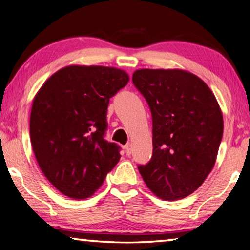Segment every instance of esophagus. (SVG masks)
Returning <instances> with one entry per match:
<instances>
[{
    "label": "esophagus",
    "mask_w": 250,
    "mask_h": 250,
    "mask_svg": "<svg viewBox=\"0 0 250 250\" xmlns=\"http://www.w3.org/2000/svg\"><path fill=\"white\" fill-rule=\"evenodd\" d=\"M125 150L126 155H130L131 152H132V145H131V143H128V145H125Z\"/></svg>",
    "instance_id": "34e87169"
}]
</instances>
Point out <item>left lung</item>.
<instances>
[{
	"mask_svg": "<svg viewBox=\"0 0 250 250\" xmlns=\"http://www.w3.org/2000/svg\"><path fill=\"white\" fill-rule=\"evenodd\" d=\"M132 83L152 116L153 153L139 172L166 201L188 196L213 168L223 138L218 103L197 76L181 69H139Z\"/></svg>",
	"mask_w": 250,
	"mask_h": 250,
	"instance_id": "obj_1",
	"label": "left lung"
}]
</instances>
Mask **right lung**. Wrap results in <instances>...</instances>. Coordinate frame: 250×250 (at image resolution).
Masks as SVG:
<instances>
[{
  "instance_id": "right-lung-1",
  "label": "right lung",
  "mask_w": 250,
  "mask_h": 250,
  "mask_svg": "<svg viewBox=\"0 0 250 250\" xmlns=\"http://www.w3.org/2000/svg\"><path fill=\"white\" fill-rule=\"evenodd\" d=\"M129 82L125 71L67 66L46 80L33 100L29 134L42 172L74 200L91 196L120 159L104 139L111 97Z\"/></svg>"
}]
</instances>
